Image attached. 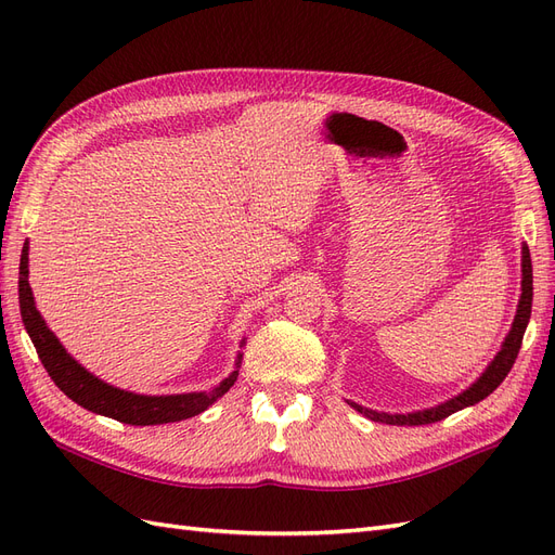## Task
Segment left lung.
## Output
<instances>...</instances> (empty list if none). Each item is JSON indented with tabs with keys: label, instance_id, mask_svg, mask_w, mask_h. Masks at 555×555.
Returning <instances> with one entry per match:
<instances>
[{
	"label": "left lung",
	"instance_id": "8db88e82",
	"mask_svg": "<svg viewBox=\"0 0 555 555\" xmlns=\"http://www.w3.org/2000/svg\"><path fill=\"white\" fill-rule=\"evenodd\" d=\"M530 310H532V261H530V249L524 245V280H520V300H518V310L514 317V324L512 331L507 335L505 345L498 351V357L493 359V363L486 367V373L469 386L467 391L459 393L456 398H451L438 408H430L424 412H414V414H386V412H373V410H363L357 402H349L351 408L359 410L361 414H365L367 418H373V422L379 424H391V426H424V424H435V422H442L449 414L459 412L463 408L475 405V402L483 400L486 396H491L500 382L507 377V373L512 371V365L518 357V349L520 343H524V333L528 326V319H530Z\"/></svg>",
	"mask_w": 555,
	"mask_h": 555
}]
</instances>
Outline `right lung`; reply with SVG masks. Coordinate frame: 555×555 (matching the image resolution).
<instances>
[{
	"label": "right lung",
	"instance_id": "add662e5",
	"mask_svg": "<svg viewBox=\"0 0 555 555\" xmlns=\"http://www.w3.org/2000/svg\"><path fill=\"white\" fill-rule=\"evenodd\" d=\"M27 243L21 255V278H18V298H21V314L25 328L29 333L31 343L37 347V354L46 367V373L57 384V389L64 391L78 405H82L90 412L104 414L111 418H117L122 424L131 426H157V424H171L190 418L194 414H201L208 410L217 398H222L233 382L238 379L241 357L236 361V371H233L220 386H215L212 391L201 393H182V396H139L120 391L115 386L96 379L90 375L86 367H80L69 354H66L60 340L55 338L41 314L35 308V298H31V289L27 282Z\"/></svg>",
	"mask_w": 555,
	"mask_h": 555
}]
</instances>
